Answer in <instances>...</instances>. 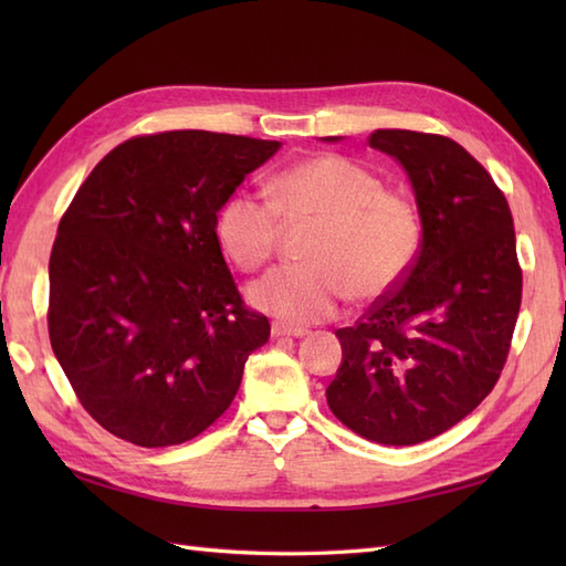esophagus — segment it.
Returning a JSON list of instances; mask_svg holds the SVG:
<instances>
[{
  "label": "esophagus",
  "instance_id": "1",
  "mask_svg": "<svg viewBox=\"0 0 566 566\" xmlns=\"http://www.w3.org/2000/svg\"><path fill=\"white\" fill-rule=\"evenodd\" d=\"M306 328H294V326H284V323H272V338L280 340V338H302L306 335Z\"/></svg>",
  "mask_w": 566,
  "mask_h": 566
}]
</instances>
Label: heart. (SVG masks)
Segmentation results:
<instances>
[{
	"instance_id": "b5f03b06",
	"label": "heart",
	"mask_w": 566,
	"mask_h": 566,
	"mask_svg": "<svg viewBox=\"0 0 566 566\" xmlns=\"http://www.w3.org/2000/svg\"><path fill=\"white\" fill-rule=\"evenodd\" d=\"M284 219H318L308 262L282 264L252 282L250 304L286 323L333 316L353 294L389 296L406 280L423 243L416 203L384 189L381 177L343 155L298 160L274 177V201L238 189L216 216V235L240 270L270 262Z\"/></svg>"
}]
</instances>
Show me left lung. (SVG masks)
Masks as SVG:
<instances>
[{
    "label": "left lung",
    "mask_w": 566,
    "mask_h": 566,
    "mask_svg": "<svg viewBox=\"0 0 566 566\" xmlns=\"http://www.w3.org/2000/svg\"><path fill=\"white\" fill-rule=\"evenodd\" d=\"M367 140L411 179L423 243L399 290L335 331L343 365L326 399L357 436L416 444L460 423L496 387L523 272L509 201L460 143L401 128Z\"/></svg>",
    "instance_id": "8db88e82"
}]
</instances>
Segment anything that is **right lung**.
I'll return each mask as SVG.
<instances>
[{"label":"right lung","instance_id":"1","mask_svg":"<svg viewBox=\"0 0 566 566\" xmlns=\"http://www.w3.org/2000/svg\"><path fill=\"white\" fill-rule=\"evenodd\" d=\"M280 148L211 130L128 138L60 219L48 333L84 411L112 436L187 442L235 399L270 321L240 298L216 213Z\"/></svg>","mask_w":566,"mask_h":566}]
</instances>
